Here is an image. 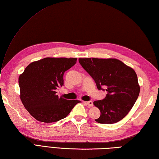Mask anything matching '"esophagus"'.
<instances>
[{
  "label": "esophagus",
  "instance_id": "1",
  "mask_svg": "<svg viewBox=\"0 0 159 159\" xmlns=\"http://www.w3.org/2000/svg\"><path fill=\"white\" fill-rule=\"evenodd\" d=\"M86 104H87V105L88 106V107H91L93 106V102L91 101V100H90V101L86 102Z\"/></svg>",
  "mask_w": 159,
  "mask_h": 159
}]
</instances>
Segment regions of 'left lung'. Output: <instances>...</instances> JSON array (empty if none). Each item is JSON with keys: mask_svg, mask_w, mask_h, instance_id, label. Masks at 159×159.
<instances>
[{"mask_svg": "<svg viewBox=\"0 0 159 159\" xmlns=\"http://www.w3.org/2000/svg\"><path fill=\"white\" fill-rule=\"evenodd\" d=\"M79 62L94 80L98 90L107 92L103 100L94 102L100 111V116L95 121L104 124L121 121L133 107L140 94L135 71L116 59L80 58Z\"/></svg>", "mask_w": 159, "mask_h": 159, "instance_id": "obj_1", "label": "left lung"}]
</instances>
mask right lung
Wrapping results in <instances>:
<instances>
[{
  "instance_id": "obj_1",
  "label": "right lung",
  "mask_w": 159,
  "mask_h": 159,
  "mask_svg": "<svg viewBox=\"0 0 159 159\" xmlns=\"http://www.w3.org/2000/svg\"><path fill=\"white\" fill-rule=\"evenodd\" d=\"M76 61V58H44L30 63L19 76L21 102L38 121H59L66 117L80 102L59 98L57 94V88L63 86L64 73Z\"/></svg>"
}]
</instances>
